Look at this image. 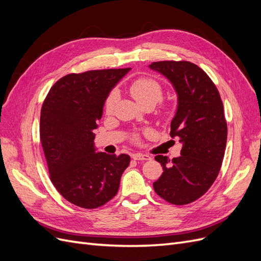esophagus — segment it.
Here are the masks:
<instances>
[{
    "mask_svg": "<svg viewBox=\"0 0 261 261\" xmlns=\"http://www.w3.org/2000/svg\"><path fill=\"white\" fill-rule=\"evenodd\" d=\"M133 159H134V160L147 161V160H150V159H151V158H150L148 154H144V153H135V154H133Z\"/></svg>",
    "mask_w": 261,
    "mask_h": 261,
    "instance_id": "obj_1",
    "label": "esophagus"
}]
</instances>
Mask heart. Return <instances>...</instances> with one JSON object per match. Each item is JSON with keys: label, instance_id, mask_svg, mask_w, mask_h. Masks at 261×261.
Returning <instances> with one entry per match:
<instances>
[{"label": "heart", "instance_id": "1", "mask_svg": "<svg viewBox=\"0 0 261 261\" xmlns=\"http://www.w3.org/2000/svg\"><path fill=\"white\" fill-rule=\"evenodd\" d=\"M129 91L133 98L135 99L140 106L151 105L154 106L159 102L162 98V87L160 84L155 82L151 78H138L129 87ZM118 99V92L113 90L109 94V97L106 101V110L107 112H111L116 101Z\"/></svg>", "mask_w": 261, "mask_h": 261}]
</instances>
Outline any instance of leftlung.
Masks as SVG:
<instances>
[{"label":"left lung","instance_id":"obj_1","mask_svg":"<svg viewBox=\"0 0 261 261\" xmlns=\"http://www.w3.org/2000/svg\"><path fill=\"white\" fill-rule=\"evenodd\" d=\"M149 68L167 78L175 90L170 136L181 144L178 158L155 155L163 173L153 183L154 192L173 204L191 203L210 188L223 161L227 126L222 101L209 76L194 63L153 62Z\"/></svg>","mask_w":261,"mask_h":261}]
</instances>
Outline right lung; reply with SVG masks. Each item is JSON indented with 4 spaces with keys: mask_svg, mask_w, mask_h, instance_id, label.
Returning a JSON list of instances; mask_svg holds the SVG:
<instances>
[{
    "mask_svg": "<svg viewBox=\"0 0 261 261\" xmlns=\"http://www.w3.org/2000/svg\"><path fill=\"white\" fill-rule=\"evenodd\" d=\"M130 68L69 74L55 83L40 116V138L54 187L75 206L94 209L116 195L128 154L97 152L93 129L110 92Z\"/></svg>",
    "mask_w": 261,
    "mask_h": 261,
    "instance_id": "obj_1",
    "label": "right lung"
}]
</instances>
